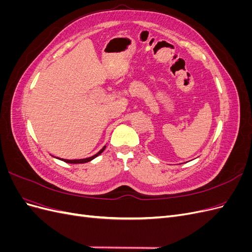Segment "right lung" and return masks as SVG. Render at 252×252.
I'll return each instance as SVG.
<instances>
[{"label": "right lung", "mask_w": 252, "mask_h": 252, "mask_svg": "<svg viewBox=\"0 0 252 252\" xmlns=\"http://www.w3.org/2000/svg\"><path fill=\"white\" fill-rule=\"evenodd\" d=\"M106 148V146H104L100 151L97 152L96 155L90 157V158H81V159H65V158H62V161L66 162V163H70V164H82V163H87V162H90L91 159H94V158H96L97 156H100L102 152L104 151V149Z\"/></svg>", "instance_id": "1"}]
</instances>
